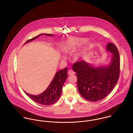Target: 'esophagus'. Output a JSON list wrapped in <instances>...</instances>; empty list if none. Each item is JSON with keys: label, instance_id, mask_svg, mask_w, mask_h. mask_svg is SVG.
Wrapping results in <instances>:
<instances>
[{"label": "esophagus", "instance_id": "obj_1", "mask_svg": "<svg viewBox=\"0 0 133 133\" xmlns=\"http://www.w3.org/2000/svg\"><path fill=\"white\" fill-rule=\"evenodd\" d=\"M75 74V72H74L73 70H69V71H68V74H69V75H73V74Z\"/></svg>", "mask_w": 133, "mask_h": 133}]
</instances>
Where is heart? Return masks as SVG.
Here are the masks:
<instances>
[{
    "instance_id": "heart-1",
    "label": "heart",
    "mask_w": 133,
    "mask_h": 133,
    "mask_svg": "<svg viewBox=\"0 0 133 133\" xmlns=\"http://www.w3.org/2000/svg\"><path fill=\"white\" fill-rule=\"evenodd\" d=\"M87 39L85 38H71L70 40V43L69 44V45H67L65 50V52H68L74 50L80 46L81 45L87 42ZM79 56H80V54L78 55L77 57L79 58ZM63 58L65 59V57L63 56Z\"/></svg>"
}]
</instances>
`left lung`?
<instances>
[{"instance_id":"left-lung-1","label":"left lung","mask_w":133,"mask_h":133,"mask_svg":"<svg viewBox=\"0 0 133 133\" xmlns=\"http://www.w3.org/2000/svg\"><path fill=\"white\" fill-rule=\"evenodd\" d=\"M106 50L111 54L109 64L95 66L82 60L73 65V70L77 73L78 91L87 100L95 102L104 98L113 90L118 80L120 58L118 49L110 42Z\"/></svg>"}]
</instances>
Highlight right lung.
<instances>
[{
    "instance_id": "obj_1",
    "label": "right lung",
    "mask_w": 133,
    "mask_h": 133,
    "mask_svg": "<svg viewBox=\"0 0 133 133\" xmlns=\"http://www.w3.org/2000/svg\"><path fill=\"white\" fill-rule=\"evenodd\" d=\"M45 35L48 36H53V34H41L34 38L28 40L24 43V44L35 40L40 35ZM67 71L68 68H65L64 69L60 70L56 72L49 87L40 94L33 95L28 94L25 91L24 92L30 99L36 103L44 105L52 104L57 101L61 94L63 85L68 77Z\"/></svg>"
}]
</instances>
